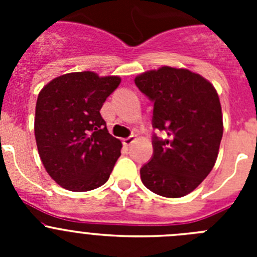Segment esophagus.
I'll list each match as a JSON object with an SVG mask.
<instances>
[{"mask_svg":"<svg viewBox=\"0 0 257 257\" xmlns=\"http://www.w3.org/2000/svg\"><path fill=\"white\" fill-rule=\"evenodd\" d=\"M135 139H136L135 135H131V136H128V138H124L123 144L124 145H131L134 142H135Z\"/></svg>","mask_w":257,"mask_h":257,"instance_id":"1","label":"esophagus"}]
</instances>
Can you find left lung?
I'll return each mask as SVG.
<instances>
[{"label":"left lung","instance_id":"8db88e82","mask_svg":"<svg viewBox=\"0 0 257 257\" xmlns=\"http://www.w3.org/2000/svg\"><path fill=\"white\" fill-rule=\"evenodd\" d=\"M154 103L153 156L140 169L145 187L158 196L179 198L207 178L216 162L222 138V114L213 86L188 69L162 67L135 78Z\"/></svg>","mask_w":257,"mask_h":257}]
</instances>
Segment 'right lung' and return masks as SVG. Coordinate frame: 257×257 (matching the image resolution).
Wrapping results in <instances>:
<instances>
[{
    "label": "right lung",
    "mask_w": 257,
    "mask_h": 257,
    "mask_svg": "<svg viewBox=\"0 0 257 257\" xmlns=\"http://www.w3.org/2000/svg\"><path fill=\"white\" fill-rule=\"evenodd\" d=\"M119 83L117 76L74 72L54 78L38 94V154L61 188L87 192L108 181L122 143L108 133L100 109Z\"/></svg>",
    "instance_id": "add662e5"
}]
</instances>
